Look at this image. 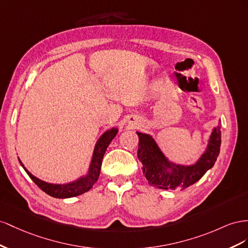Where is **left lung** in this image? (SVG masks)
<instances>
[{
    "mask_svg": "<svg viewBox=\"0 0 248 248\" xmlns=\"http://www.w3.org/2000/svg\"><path fill=\"white\" fill-rule=\"evenodd\" d=\"M139 138L138 159L151 186L159 189H186L193 185L214 166L220 152L221 132L219 126L212 132L207 151L194 165L184 166L169 162L152 136L137 132Z\"/></svg>",
    "mask_w": 248,
    "mask_h": 248,
    "instance_id": "1",
    "label": "left lung"
}]
</instances>
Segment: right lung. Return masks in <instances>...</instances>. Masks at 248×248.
Listing matches in <instances>:
<instances>
[{"instance_id": "1", "label": "right lung", "mask_w": 248, "mask_h": 248, "mask_svg": "<svg viewBox=\"0 0 248 248\" xmlns=\"http://www.w3.org/2000/svg\"><path fill=\"white\" fill-rule=\"evenodd\" d=\"M117 132H118L117 129L113 128L109 131H106L103 134V135L100 137V139L97 140V142L95 144L93 160H91V164H90L87 175L82 176V178H80L79 180H77L76 182H73V183L63 184V185H56V184L46 183L44 181L37 179L36 176H34L33 174H31L25 168V166L22 163V161H20L19 159H18V161H19L20 165L23 166V168L28 173V175L30 176L31 180L46 194L51 195L53 197H56V199H68V197L81 195L85 192H87V191H89L91 188H93V186L97 181L98 176H100L102 161H103L105 152H106V150H107V147L110 144L111 141L113 140V138L116 136Z\"/></svg>"}]
</instances>
